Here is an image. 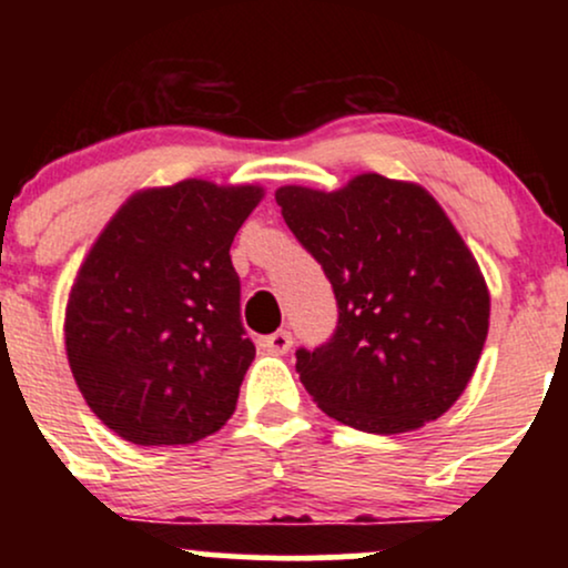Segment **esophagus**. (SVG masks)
<instances>
[{"label": "esophagus", "mask_w": 568, "mask_h": 568, "mask_svg": "<svg viewBox=\"0 0 568 568\" xmlns=\"http://www.w3.org/2000/svg\"><path fill=\"white\" fill-rule=\"evenodd\" d=\"M264 349L272 352V355H285L293 347V336L288 334V331H275L272 336L264 338Z\"/></svg>", "instance_id": "34e87169"}]
</instances>
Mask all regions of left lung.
I'll list each match as a JSON object with an SVG mask.
<instances>
[{
  "label": "left lung",
  "mask_w": 568,
  "mask_h": 568,
  "mask_svg": "<svg viewBox=\"0 0 568 568\" xmlns=\"http://www.w3.org/2000/svg\"><path fill=\"white\" fill-rule=\"evenodd\" d=\"M338 304L336 334L296 352L298 379L342 425L397 435L438 419L465 393L491 298L473 251L425 186L361 173L336 192H275Z\"/></svg>",
  "instance_id": "1"
}]
</instances>
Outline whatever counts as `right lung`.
<instances>
[{
  "instance_id": "add662e5",
  "label": "right lung",
  "mask_w": 568,
  "mask_h": 568,
  "mask_svg": "<svg viewBox=\"0 0 568 568\" xmlns=\"http://www.w3.org/2000/svg\"><path fill=\"white\" fill-rule=\"evenodd\" d=\"M264 197L256 184L186 179L130 194L71 285L63 336L77 387L139 446L213 435L256 357L240 323L230 247Z\"/></svg>"
}]
</instances>
